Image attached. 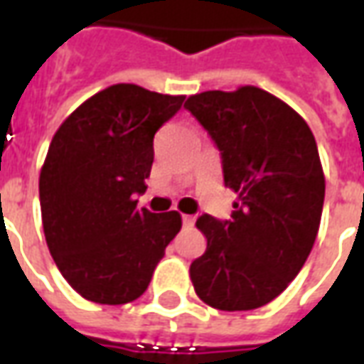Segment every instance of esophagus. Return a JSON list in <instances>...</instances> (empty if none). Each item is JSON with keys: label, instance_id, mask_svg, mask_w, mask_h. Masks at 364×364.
<instances>
[{"label": "esophagus", "instance_id": "esophagus-1", "mask_svg": "<svg viewBox=\"0 0 364 364\" xmlns=\"http://www.w3.org/2000/svg\"><path fill=\"white\" fill-rule=\"evenodd\" d=\"M181 220H183V226H193L195 218H193V216H189V214H183Z\"/></svg>", "mask_w": 364, "mask_h": 364}]
</instances>
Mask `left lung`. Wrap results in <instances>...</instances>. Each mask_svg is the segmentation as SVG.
<instances>
[{"label": "left lung", "instance_id": "1", "mask_svg": "<svg viewBox=\"0 0 364 364\" xmlns=\"http://www.w3.org/2000/svg\"><path fill=\"white\" fill-rule=\"evenodd\" d=\"M185 109L213 138L224 185L240 197L230 220H197L206 252L191 263L195 292L226 312L261 308L300 273L318 236L326 179L312 130L253 85L191 95Z\"/></svg>", "mask_w": 364, "mask_h": 364}]
</instances>
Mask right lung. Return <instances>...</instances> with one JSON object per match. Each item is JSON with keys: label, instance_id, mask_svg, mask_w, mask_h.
<instances>
[{"label": "right lung", "instance_id": "right-lung-1", "mask_svg": "<svg viewBox=\"0 0 364 364\" xmlns=\"http://www.w3.org/2000/svg\"><path fill=\"white\" fill-rule=\"evenodd\" d=\"M185 97L134 83L99 91L68 117L44 159L38 195L46 244L70 287L97 304L142 296L167 244L175 210L136 208L154 164V136Z\"/></svg>", "mask_w": 364, "mask_h": 364}]
</instances>
